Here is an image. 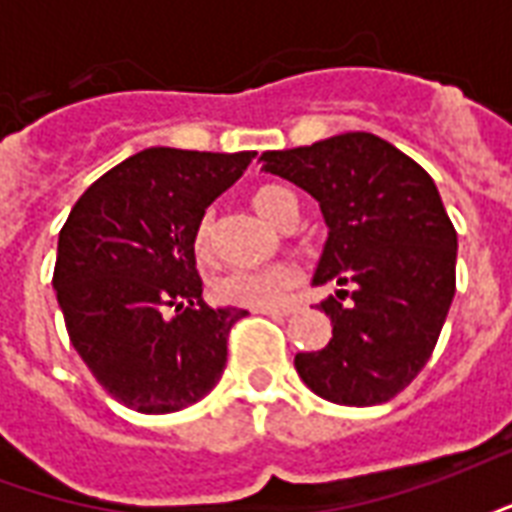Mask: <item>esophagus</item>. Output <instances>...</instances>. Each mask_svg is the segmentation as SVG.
I'll return each instance as SVG.
<instances>
[{
	"instance_id": "esophagus-1",
	"label": "esophagus",
	"mask_w": 512,
	"mask_h": 512,
	"mask_svg": "<svg viewBox=\"0 0 512 512\" xmlns=\"http://www.w3.org/2000/svg\"><path fill=\"white\" fill-rule=\"evenodd\" d=\"M257 312L271 315V318H288V315H293V312H296V307H293V304H285V307H268V310H257Z\"/></svg>"
}]
</instances>
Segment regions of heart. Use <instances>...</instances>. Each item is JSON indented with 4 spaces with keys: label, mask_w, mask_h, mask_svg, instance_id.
Listing matches in <instances>:
<instances>
[{
    "label": "heart",
    "mask_w": 512,
    "mask_h": 512,
    "mask_svg": "<svg viewBox=\"0 0 512 512\" xmlns=\"http://www.w3.org/2000/svg\"><path fill=\"white\" fill-rule=\"evenodd\" d=\"M255 208L268 222L285 227L290 219H296V200L282 186H260L252 194ZM194 255L200 260L213 257V213L205 211L194 230ZM299 268L290 263H274L263 268H233L213 279V299L230 304V307H246V310H268L279 307L288 299L293 288L299 285Z\"/></svg>",
    "instance_id": "b5f03b06"
}]
</instances>
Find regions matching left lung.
Wrapping results in <instances>:
<instances>
[{"instance_id":"left-lung-1","label":"left lung","mask_w":512,"mask_h":512,"mask_svg":"<svg viewBox=\"0 0 512 512\" xmlns=\"http://www.w3.org/2000/svg\"><path fill=\"white\" fill-rule=\"evenodd\" d=\"M263 169L321 202L329 241L312 282L345 288L321 301L332 340L296 354L299 376L340 406L392 400L428 365L455 296L458 233L436 183L365 131L268 150Z\"/></svg>"}]
</instances>
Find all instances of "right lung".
<instances>
[{
	"instance_id": "1",
	"label": "right lung",
	"mask_w": 512,
	"mask_h": 512,
	"mask_svg": "<svg viewBox=\"0 0 512 512\" xmlns=\"http://www.w3.org/2000/svg\"><path fill=\"white\" fill-rule=\"evenodd\" d=\"M255 156L147 147L95 180L62 224L51 282L65 329L123 406L172 414L222 378L246 312L205 304L194 230Z\"/></svg>"
}]
</instances>
